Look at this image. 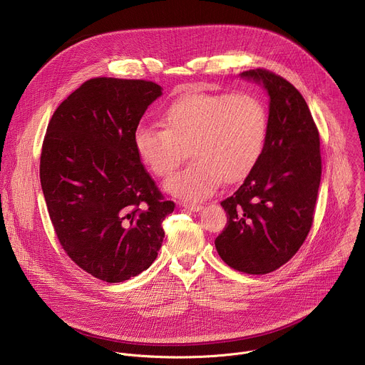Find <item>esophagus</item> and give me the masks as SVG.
I'll list each match as a JSON object with an SVG mask.
<instances>
[{"label":"esophagus","instance_id":"34e87169","mask_svg":"<svg viewBox=\"0 0 365 365\" xmlns=\"http://www.w3.org/2000/svg\"><path fill=\"white\" fill-rule=\"evenodd\" d=\"M182 207H185V210H187V211L199 212V211H202L203 206L199 203H182Z\"/></svg>","mask_w":365,"mask_h":365}]
</instances>
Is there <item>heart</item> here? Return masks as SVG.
<instances>
[{"label": "heart", "instance_id": "heart-1", "mask_svg": "<svg viewBox=\"0 0 365 365\" xmlns=\"http://www.w3.org/2000/svg\"><path fill=\"white\" fill-rule=\"evenodd\" d=\"M165 128L138 125L133 141L140 162L155 176L172 173L189 147L195 159L170 176L166 190L185 200L211 196L222 180L245 179L264 151L266 103L254 93L189 92L163 111Z\"/></svg>", "mask_w": 365, "mask_h": 365}]
</instances>
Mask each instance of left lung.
I'll list each match as a JSON object with an SVG mask.
<instances>
[{"label":"left lung","mask_w":365,"mask_h":365,"mask_svg":"<svg viewBox=\"0 0 365 365\" xmlns=\"http://www.w3.org/2000/svg\"><path fill=\"white\" fill-rule=\"evenodd\" d=\"M241 76L270 95L264 151L238 190L221 202L227 225L215 240L234 270L267 274L297 252L314 224L322 175L319 131L302 93L267 69Z\"/></svg>","instance_id":"8db88e82"}]
</instances>
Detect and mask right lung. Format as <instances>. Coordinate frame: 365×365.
<instances>
[{"label": "right lung", "mask_w": 365, "mask_h": 365, "mask_svg": "<svg viewBox=\"0 0 365 365\" xmlns=\"http://www.w3.org/2000/svg\"><path fill=\"white\" fill-rule=\"evenodd\" d=\"M162 86L92 78L56 108L40 155V182L58 240L82 270L120 283L158 257L173 212L140 162L133 135Z\"/></svg>", "instance_id": "obj_1"}]
</instances>
